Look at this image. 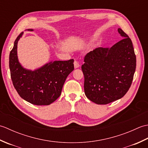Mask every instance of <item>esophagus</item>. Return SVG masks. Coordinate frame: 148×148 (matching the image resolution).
Wrapping results in <instances>:
<instances>
[{
    "mask_svg": "<svg viewBox=\"0 0 148 148\" xmlns=\"http://www.w3.org/2000/svg\"><path fill=\"white\" fill-rule=\"evenodd\" d=\"M74 68H75V69H77V68H78V67H79V66H80V65H79V62H78L76 61V60L74 61Z\"/></svg>",
    "mask_w": 148,
    "mask_h": 148,
    "instance_id": "esophagus-1",
    "label": "esophagus"
}]
</instances>
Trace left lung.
Wrapping results in <instances>:
<instances>
[{
  "mask_svg": "<svg viewBox=\"0 0 148 148\" xmlns=\"http://www.w3.org/2000/svg\"><path fill=\"white\" fill-rule=\"evenodd\" d=\"M123 37L110 48L88 53L81 69L86 97L97 104H108L122 98L129 90L136 68L132 42L121 29Z\"/></svg>",
  "mask_w": 148,
  "mask_h": 148,
  "instance_id": "obj_1",
  "label": "left lung"
}]
</instances>
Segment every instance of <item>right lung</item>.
Wrapping results in <instances>:
<instances>
[{
    "mask_svg": "<svg viewBox=\"0 0 148 148\" xmlns=\"http://www.w3.org/2000/svg\"><path fill=\"white\" fill-rule=\"evenodd\" d=\"M22 34L16 39L9 54L12 84L26 101L37 106L49 105L60 96L66 78L74 69V59L51 62L34 71L27 70L19 63L17 56V44Z\"/></svg>",
    "mask_w": 148,
    "mask_h": 148,
    "instance_id": "add662e5",
    "label": "right lung"
}]
</instances>
